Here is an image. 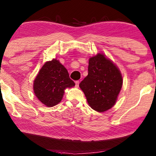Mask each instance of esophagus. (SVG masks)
<instances>
[{"instance_id":"obj_1","label":"esophagus","mask_w":156,"mask_h":156,"mask_svg":"<svg viewBox=\"0 0 156 156\" xmlns=\"http://www.w3.org/2000/svg\"><path fill=\"white\" fill-rule=\"evenodd\" d=\"M79 83H80V82H79V80H76V82H75V83H76V87H78V86H79Z\"/></svg>"}]
</instances>
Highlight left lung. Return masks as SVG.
<instances>
[{
    "label": "left lung",
    "mask_w": 156,
    "mask_h": 156,
    "mask_svg": "<svg viewBox=\"0 0 156 156\" xmlns=\"http://www.w3.org/2000/svg\"><path fill=\"white\" fill-rule=\"evenodd\" d=\"M122 77L117 67L102 54L89 60L88 75L79 86L94 110L102 112L115 104L122 86Z\"/></svg>",
    "instance_id": "left-lung-1"
}]
</instances>
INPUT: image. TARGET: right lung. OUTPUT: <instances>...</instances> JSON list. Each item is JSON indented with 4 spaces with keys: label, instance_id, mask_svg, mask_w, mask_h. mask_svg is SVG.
I'll return each mask as SVG.
<instances>
[{
    "label": "right lung",
    "instance_id": "add662e5",
    "mask_svg": "<svg viewBox=\"0 0 156 156\" xmlns=\"http://www.w3.org/2000/svg\"><path fill=\"white\" fill-rule=\"evenodd\" d=\"M75 85L66 69L56 59L47 61L34 81L36 97L47 107L55 106L62 99L64 90Z\"/></svg>",
    "mask_w": 156,
    "mask_h": 156
}]
</instances>
